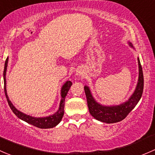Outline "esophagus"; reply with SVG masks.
<instances>
[{
	"mask_svg": "<svg viewBox=\"0 0 155 155\" xmlns=\"http://www.w3.org/2000/svg\"><path fill=\"white\" fill-rule=\"evenodd\" d=\"M80 74H81V73H80Z\"/></svg>",
	"mask_w": 155,
	"mask_h": 155,
	"instance_id": "esophagus-1",
	"label": "esophagus"
}]
</instances>
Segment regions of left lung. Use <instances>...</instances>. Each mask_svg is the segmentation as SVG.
<instances>
[{
	"label": "left lung",
	"instance_id": "left-lung-1",
	"mask_svg": "<svg viewBox=\"0 0 155 155\" xmlns=\"http://www.w3.org/2000/svg\"><path fill=\"white\" fill-rule=\"evenodd\" d=\"M129 45L134 48L130 42H129ZM137 60L139 65V78L136 89L129 99L121 104L115 106H104L100 104L94 99L89 87L87 86L84 87L89 113L95 119L108 124L116 123L123 120L128 113L135 107L141 98L144 86L143 68L139 57L137 58Z\"/></svg>",
	"mask_w": 155,
	"mask_h": 155
}]
</instances>
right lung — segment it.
<instances>
[{
    "label": "right lung",
    "instance_id": "add662e5",
    "mask_svg": "<svg viewBox=\"0 0 155 155\" xmlns=\"http://www.w3.org/2000/svg\"><path fill=\"white\" fill-rule=\"evenodd\" d=\"M7 63H8V57L6 58L4 64V92L6 100H7L8 104H9V107L12 110V112L15 113V116L19 118L21 120L28 122V124L37 127L39 128H51V127H55L58 125L62 120L63 115H64V105H65V98L69 90L70 87L72 85V83L70 81H66L63 85L61 88V101L60 103V107H59L58 110L54 114L51 115V116H45V117H33V116L27 115L25 113H23L21 111L18 110L15 107L13 106L12 103L9 101V97L7 95L6 92V68H7Z\"/></svg>",
    "mask_w": 155,
    "mask_h": 155
}]
</instances>
